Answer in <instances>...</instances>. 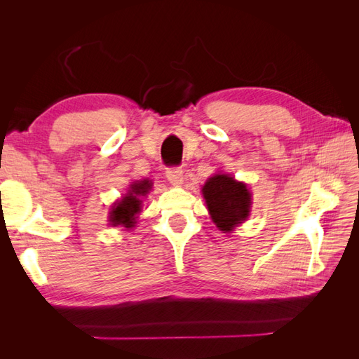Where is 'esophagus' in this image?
<instances>
[{"mask_svg": "<svg viewBox=\"0 0 359 359\" xmlns=\"http://www.w3.org/2000/svg\"><path fill=\"white\" fill-rule=\"evenodd\" d=\"M166 177L172 186H181L182 184V169L181 168H169L166 170Z\"/></svg>", "mask_w": 359, "mask_h": 359, "instance_id": "1", "label": "esophagus"}]
</instances>
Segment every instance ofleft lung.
<instances>
[{"mask_svg":"<svg viewBox=\"0 0 359 359\" xmlns=\"http://www.w3.org/2000/svg\"><path fill=\"white\" fill-rule=\"evenodd\" d=\"M202 194L212 222L223 233H231L248 219L252 193L229 173H215L205 182Z\"/></svg>","mask_w":359,"mask_h":359,"instance_id":"8db88e82","label":"left lung"}]
</instances>
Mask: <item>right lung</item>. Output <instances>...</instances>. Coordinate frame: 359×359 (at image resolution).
Instances as JSON below:
<instances>
[{
  "instance_id": "right-lung-1",
  "label": "right lung",
  "mask_w": 359,
  "mask_h": 359,
  "mask_svg": "<svg viewBox=\"0 0 359 359\" xmlns=\"http://www.w3.org/2000/svg\"><path fill=\"white\" fill-rule=\"evenodd\" d=\"M151 186L153 182L149 180H142V181H135L133 184H130V187L127 193L123 196V199H119L118 202L114 203L109 212V222L111 226H123L126 229H132L136 224L137 214L140 212V196H145L148 191L151 190Z\"/></svg>"
}]
</instances>
